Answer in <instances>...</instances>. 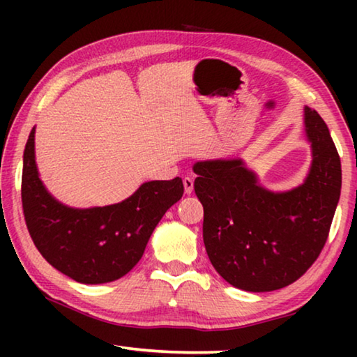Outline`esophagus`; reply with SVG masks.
I'll use <instances>...</instances> for the list:
<instances>
[{
  "label": "esophagus",
  "mask_w": 357,
  "mask_h": 357,
  "mask_svg": "<svg viewBox=\"0 0 357 357\" xmlns=\"http://www.w3.org/2000/svg\"><path fill=\"white\" fill-rule=\"evenodd\" d=\"M183 184H184V192L187 193V195H190V193L193 192V179L189 178V176H185L183 179Z\"/></svg>",
  "instance_id": "1"
}]
</instances>
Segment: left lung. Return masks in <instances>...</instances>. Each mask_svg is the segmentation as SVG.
<instances>
[{
	"label": "left lung",
	"mask_w": 357,
	"mask_h": 357,
	"mask_svg": "<svg viewBox=\"0 0 357 357\" xmlns=\"http://www.w3.org/2000/svg\"><path fill=\"white\" fill-rule=\"evenodd\" d=\"M304 123L312 168L304 184L289 192L263 189L241 159L193 165L204 247L229 285L253 293L291 285L328 241L342 189L340 157L315 110L304 108Z\"/></svg>",
	"instance_id": "left-lung-1"
}]
</instances>
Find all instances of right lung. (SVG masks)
Wrapping results in <instances>:
<instances>
[{
  "mask_svg": "<svg viewBox=\"0 0 357 357\" xmlns=\"http://www.w3.org/2000/svg\"><path fill=\"white\" fill-rule=\"evenodd\" d=\"M184 193L183 179L149 181L128 200L75 209L56 202L39 179L34 129L23 154L22 204L36 249L53 268L80 283L126 275L143 257L157 223Z\"/></svg>",
  "mask_w": 357,
  "mask_h": 357,
  "instance_id": "obj_1",
  "label": "right lung"
}]
</instances>
